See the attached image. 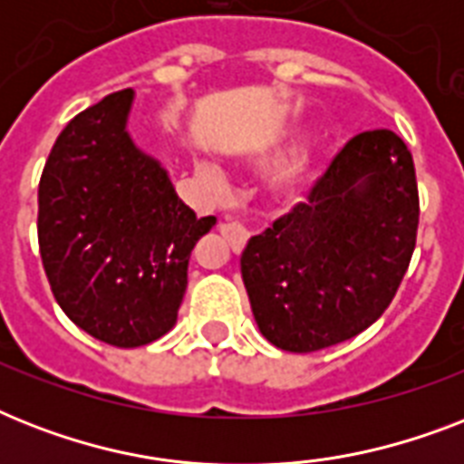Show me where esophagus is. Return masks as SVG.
<instances>
[{
    "instance_id": "esophagus-1",
    "label": "esophagus",
    "mask_w": 464,
    "mask_h": 464,
    "mask_svg": "<svg viewBox=\"0 0 464 464\" xmlns=\"http://www.w3.org/2000/svg\"><path fill=\"white\" fill-rule=\"evenodd\" d=\"M218 231L228 240V246H231L233 253H243V247H246L247 238H250V233L246 231V226L238 224V221H226V224H218Z\"/></svg>"
}]
</instances>
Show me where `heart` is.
<instances>
[{
  "label": "heart",
  "instance_id": "1",
  "mask_svg": "<svg viewBox=\"0 0 464 464\" xmlns=\"http://www.w3.org/2000/svg\"><path fill=\"white\" fill-rule=\"evenodd\" d=\"M282 159V154L272 156V163ZM202 173L209 178V180H218V173L214 168L204 166ZM315 180V156L313 154H301L296 159H291L289 163H284V166L276 168V173L272 175V189H275L276 195L282 197V199H296L305 192V189L313 185Z\"/></svg>",
  "mask_w": 464,
  "mask_h": 464
}]
</instances>
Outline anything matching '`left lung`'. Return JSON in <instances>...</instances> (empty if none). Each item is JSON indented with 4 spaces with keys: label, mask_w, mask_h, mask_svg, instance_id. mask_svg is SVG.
I'll use <instances>...</instances> for the list:
<instances>
[{
    "label": "left lung",
    "mask_w": 464,
    "mask_h": 464,
    "mask_svg": "<svg viewBox=\"0 0 464 464\" xmlns=\"http://www.w3.org/2000/svg\"><path fill=\"white\" fill-rule=\"evenodd\" d=\"M410 149L373 130L346 141L298 202L247 240L240 275L262 337L308 353L356 337L395 298L417 246Z\"/></svg>",
    "instance_id": "8db88e82"
}]
</instances>
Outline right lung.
<instances>
[{
  "mask_svg": "<svg viewBox=\"0 0 464 464\" xmlns=\"http://www.w3.org/2000/svg\"><path fill=\"white\" fill-rule=\"evenodd\" d=\"M132 101V89L118 91L69 120L38 185V246L54 301L120 349L173 327L189 253L217 224L197 218L159 160L134 147Z\"/></svg>",
  "mask_w": 464,
  "mask_h": 464,
  "instance_id": "1",
  "label": "right lung"
}]
</instances>
